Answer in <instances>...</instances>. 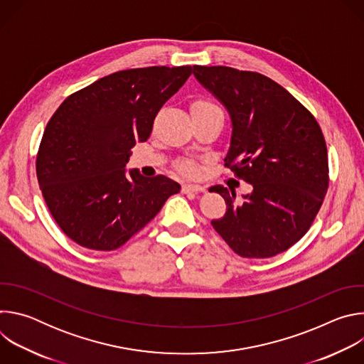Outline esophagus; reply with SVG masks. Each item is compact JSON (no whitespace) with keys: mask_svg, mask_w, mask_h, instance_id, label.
<instances>
[{"mask_svg":"<svg viewBox=\"0 0 364 364\" xmlns=\"http://www.w3.org/2000/svg\"><path fill=\"white\" fill-rule=\"evenodd\" d=\"M181 191L183 193H204L205 187L198 186V184H183Z\"/></svg>","mask_w":364,"mask_h":364,"instance_id":"obj_1","label":"esophagus"}]
</instances>
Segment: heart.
Instances as JSON below:
<instances>
[{
	"label": "heart",
	"instance_id": "b5f03b06",
	"mask_svg": "<svg viewBox=\"0 0 364 364\" xmlns=\"http://www.w3.org/2000/svg\"><path fill=\"white\" fill-rule=\"evenodd\" d=\"M216 111H220L213 102L207 100V99H197L193 102L191 105V112L193 115L196 114H207V112H216ZM177 170L186 176V177H197L200 170L198 167L194 164V161H190V160H186V161H180L177 164Z\"/></svg>",
	"mask_w": 364,
	"mask_h": 364
}]
</instances>
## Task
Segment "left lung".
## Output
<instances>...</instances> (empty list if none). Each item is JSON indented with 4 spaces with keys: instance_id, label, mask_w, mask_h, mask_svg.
Instances as JSON below:
<instances>
[{
    "instance_id": "obj_1",
    "label": "left lung",
    "mask_w": 364,
    "mask_h": 364,
    "mask_svg": "<svg viewBox=\"0 0 364 364\" xmlns=\"http://www.w3.org/2000/svg\"><path fill=\"white\" fill-rule=\"evenodd\" d=\"M193 69L232 118L225 167L253 187L236 201L233 188L212 186L228 207L212 226L242 257L275 256L308 232L321 209L330 181L323 131L299 100L261 73Z\"/></svg>"
}]
</instances>
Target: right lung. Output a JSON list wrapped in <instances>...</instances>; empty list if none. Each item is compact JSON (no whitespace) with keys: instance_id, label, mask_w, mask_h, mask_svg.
<instances>
[{"instance_id":"add662e5","label":"right lung","mask_w":364,"mask_h":364,"mask_svg":"<svg viewBox=\"0 0 364 364\" xmlns=\"http://www.w3.org/2000/svg\"><path fill=\"white\" fill-rule=\"evenodd\" d=\"M191 66L115 72L68 96L47 122L36 173L50 215L75 243L109 252L161 210L180 184L166 176L125 173L164 103Z\"/></svg>"}]
</instances>
